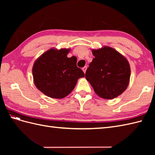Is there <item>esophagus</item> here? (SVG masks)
<instances>
[{
	"label": "esophagus",
	"instance_id": "1",
	"mask_svg": "<svg viewBox=\"0 0 155 155\" xmlns=\"http://www.w3.org/2000/svg\"><path fill=\"white\" fill-rule=\"evenodd\" d=\"M87 67L86 66V67H84L83 68V71H84V72L85 73V72H86V71H87Z\"/></svg>",
	"mask_w": 155,
	"mask_h": 155
}]
</instances>
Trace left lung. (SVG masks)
<instances>
[{
	"mask_svg": "<svg viewBox=\"0 0 155 155\" xmlns=\"http://www.w3.org/2000/svg\"><path fill=\"white\" fill-rule=\"evenodd\" d=\"M93 54L94 58L87 69L85 78L100 97L113 99L119 96L129 83L128 62L119 52L108 47L93 50Z\"/></svg>",
	"mask_w": 155,
	"mask_h": 155,
	"instance_id": "left-lung-1",
	"label": "left lung"
}]
</instances>
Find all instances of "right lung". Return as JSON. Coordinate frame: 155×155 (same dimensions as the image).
Segmentation results:
<instances>
[{"label":"right lung","mask_w":155,"mask_h":155,"mask_svg":"<svg viewBox=\"0 0 155 155\" xmlns=\"http://www.w3.org/2000/svg\"><path fill=\"white\" fill-rule=\"evenodd\" d=\"M69 49H50L35 61L32 68L34 83L47 96L62 98L74 89L78 78L84 77L77 67V57H67Z\"/></svg>","instance_id":"add662e5"}]
</instances>
